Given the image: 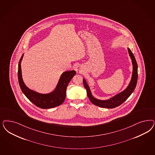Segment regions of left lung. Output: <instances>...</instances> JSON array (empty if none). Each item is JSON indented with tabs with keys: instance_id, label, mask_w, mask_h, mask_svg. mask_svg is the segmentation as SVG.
<instances>
[{
	"instance_id": "left-lung-1",
	"label": "left lung",
	"mask_w": 155,
	"mask_h": 155,
	"mask_svg": "<svg viewBox=\"0 0 155 155\" xmlns=\"http://www.w3.org/2000/svg\"><path fill=\"white\" fill-rule=\"evenodd\" d=\"M128 54L130 55V58L132 60V64L133 67L131 79L130 80V83L128 84V85L127 87L125 90H123L118 94L115 95L107 100H100V99H96L92 94L90 87L88 84L87 81L84 78L83 79V84L87 90V96L89 97V99L91 101V103L94 105L100 107L101 108H114L119 105H121L122 103H123L125 100L130 97V95L132 94V92L135 90L136 86L137 84V81L138 67L133 53L132 52V51L129 48H128Z\"/></svg>"
}]
</instances>
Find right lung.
Instances as JSON below:
<instances>
[{
	"label": "right lung",
	"mask_w": 155,
	"mask_h": 155,
	"mask_svg": "<svg viewBox=\"0 0 155 155\" xmlns=\"http://www.w3.org/2000/svg\"><path fill=\"white\" fill-rule=\"evenodd\" d=\"M24 54L21 56L18 64V81L20 89L25 96L33 104L43 109H49L61 105L65 100L66 90L71 80L76 75L75 70L67 71L60 76L55 90L50 93L41 94L31 90L26 86L22 78L21 63Z\"/></svg>",
	"instance_id": "1"
}]
</instances>
